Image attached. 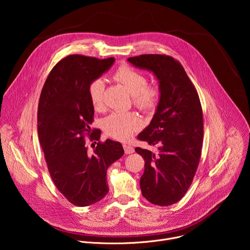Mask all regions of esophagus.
<instances>
[{
    "label": "esophagus",
    "instance_id": "obj_1",
    "mask_svg": "<svg viewBox=\"0 0 250 250\" xmlns=\"http://www.w3.org/2000/svg\"><path fill=\"white\" fill-rule=\"evenodd\" d=\"M124 149L125 154H131L134 152V148L128 145H124Z\"/></svg>",
    "mask_w": 250,
    "mask_h": 250
}]
</instances>
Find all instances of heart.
I'll list each match as a JSON object with an SVG mask.
<instances>
[{
  "label": "heart",
  "mask_w": 250,
  "mask_h": 250,
  "mask_svg": "<svg viewBox=\"0 0 250 250\" xmlns=\"http://www.w3.org/2000/svg\"><path fill=\"white\" fill-rule=\"evenodd\" d=\"M132 95L133 104L144 111H152L157 105L159 99L158 89L147 85L146 77L133 68L123 65L114 75ZM104 82L102 78L93 80L88 87V95L92 105L100 110L104 104ZM141 126L140 119L133 113H113L104 119L103 128L109 136L126 140Z\"/></svg>",
  "instance_id": "b5f03b06"
}]
</instances>
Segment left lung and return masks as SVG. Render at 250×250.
<instances>
[{
  "label": "left lung",
  "mask_w": 250,
  "mask_h": 250,
  "mask_svg": "<svg viewBox=\"0 0 250 250\" xmlns=\"http://www.w3.org/2000/svg\"><path fill=\"white\" fill-rule=\"evenodd\" d=\"M134 67L153 73L159 84V101L150 124L137 138L157 152L136 147L145 158L140 178L142 196L158 206L180 201L188 191L201 157L203 113L199 95L183 66L173 57L145 54L127 59Z\"/></svg>",
  "instance_id": "1"
}]
</instances>
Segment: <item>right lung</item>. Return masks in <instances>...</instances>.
<instances>
[{
    "label": "right lung",
    "mask_w": 250,
    "mask_h": 250,
    "mask_svg": "<svg viewBox=\"0 0 250 250\" xmlns=\"http://www.w3.org/2000/svg\"><path fill=\"white\" fill-rule=\"evenodd\" d=\"M115 60L69 55L52 68L40 98L38 130L49 174L59 192L79 207L93 205L108 194L106 170L125 152L120 142L111 139L98 142L89 151L84 139L94 116L89 84ZM100 136L98 129L90 139Z\"/></svg>",
    "instance_id": "obj_1"
}]
</instances>
